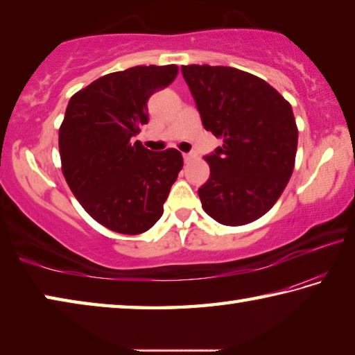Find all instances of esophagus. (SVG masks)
<instances>
[{
  "label": "esophagus",
  "mask_w": 355,
  "mask_h": 355,
  "mask_svg": "<svg viewBox=\"0 0 355 355\" xmlns=\"http://www.w3.org/2000/svg\"><path fill=\"white\" fill-rule=\"evenodd\" d=\"M183 158H184V161H189L194 158V153H183Z\"/></svg>",
  "instance_id": "34e87169"
}]
</instances>
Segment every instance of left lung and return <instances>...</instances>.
<instances>
[{
	"instance_id": "8db88e82",
	"label": "left lung",
	"mask_w": 355,
	"mask_h": 355,
	"mask_svg": "<svg viewBox=\"0 0 355 355\" xmlns=\"http://www.w3.org/2000/svg\"><path fill=\"white\" fill-rule=\"evenodd\" d=\"M203 128L222 146L207 155L202 207L224 225H244L266 214L290 182L297 150L291 105L272 86L224 65H183Z\"/></svg>"
}]
</instances>
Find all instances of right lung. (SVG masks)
<instances>
[{
	"mask_svg": "<svg viewBox=\"0 0 355 355\" xmlns=\"http://www.w3.org/2000/svg\"><path fill=\"white\" fill-rule=\"evenodd\" d=\"M177 65H136L76 92L59 128L62 173L81 207L112 232L139 235L163 216L183 167L175 148L152 152L131 139L148 122L147 101Z\"/></svg>",
	"mask_w": 355,
	"mask_h": 355,
	"instance_id": "right-lung-1",
	"label": "right lung"
}]
</instances>
